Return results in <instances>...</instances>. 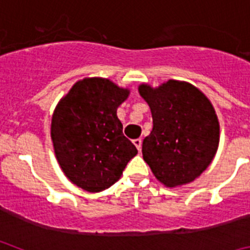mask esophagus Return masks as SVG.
Returning a JSON list of instances; mask_svg holds the SVG:
<instances>
[{
  "instance_id": "obj_1",
  "label": "esophagus",
  "mask_w": 250,
  "mask_h": 250,
  "mask_svg": "<svg viewBox=\"0 0 250 250\" xmlns=\"http://www.w3.org/2000/svg\"><path fill=\"white\" fill-rule=\"evenodd\" d=\"M132 143H134V145L136 146V149L140 151V150H141V143H143V140H141V139H135V140L132 141Z\"/></svg>"
}]
</instances>
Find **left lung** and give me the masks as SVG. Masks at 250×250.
I'll use <instances>...</instances> for the list:
<instances>
[{"label": "left lung", "mask_w": 250, "mask_h": 250, "mask_svg": "<svg viewBox=\"0 0 250 250\" xmlns=\"http://www.w3.org/2000/svg\"><path fill=\"white\" fill-rule=\"evenodd\" d=\"M152 130L143 158L169 188L191 183L209 167L219 144V123L210 101L193 85L169 80L158 89L141 85Z\"/></svg>", "instance_id": "1"}]
</instances>
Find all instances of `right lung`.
<instances>
[{
	"label": "right lung",
	"instance_id": "obj_1",
	"mask_svg": "<svg viewBox=\"0 0 250 250\" xmlns=\"http://www.w3.org/2000/svg\"><path fill=\"white\" fill-rule=\"evenodd\" d=\"M129 91L106 79H83L57 104L51 123L55 154L65 175L91 193L119 180L138 149L124 136L116 110Z\"/></svg>",
	"mask_w": 250,
	"mask_h": 250
}]
</instances>
